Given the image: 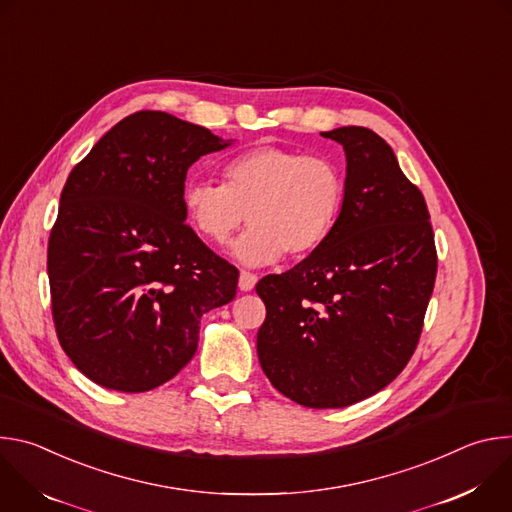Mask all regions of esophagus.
Segmentation results:
<instances>
[{
	"instance_id": "1",
	"label": "esophagus",
	"mask_w": 512,
	"mask_h": 512,
	"mask_svg": "<svg viewBox=\"0 0 512 512\" xmlns=\"http://www.w3.org/2000/svg\"><path fill=\"white\" fill-rule=\"evenodd\" d=\"M257 283V275L255 273H249V271H241L239 275V289L241 291H251Z\"/></svg>"
}]
</instances>
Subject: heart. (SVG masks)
Here are the masks:
<instances>
[{
    "mask_svg": "<svg viewBox=\"0 0 512 512\" xmlns=\"http://www.w3.org/2000/svg\"><path fill=\"white\" fill-rule=\"evenodd\" d=\"M344 200V178L326 158L281 148H253L223 168V186L188 182L182 206L192 229L225 245L245 218L251 229L231 247L237 261L261 267L285 251L306 257L332 235Z\"/></svg>",
    "mask_w": 512,
    "mask_h": 512,
    "instance_id": "b5f03b06",
    "label": "heart"
}]
</instances>
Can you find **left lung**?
Listing matches in <instances>:
<instances>
[{
    "instance_id": "obj_1",
    "label": "left lung",
    "mask_w": 512,
    "mask_h": 512,
    "mask_svg": "<svg viewBox=\"0 0 512 512\" xmlns=\"http://www.w3.org/2000/svg\"><path fill=\"white\" fill-rule=\"evenodd\" d=\"M322 135L346 156L342 210L318 251L257 283L267 308L257 354L281 395L338 409L379 393L405 369L437 255L423 194L391 145L358 125Z\"/></svg>"
}]
</instances>
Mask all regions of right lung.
<instances>
[{"instance_id":"obj_1","label":"right lung","mask_w":512,"mask_h":512,"mask_svg":"<svg viewBox=\"0 0 512 512\" xmlns=\"http://www.w3.org/2000/svg\"><path fill=\"white\" fill-rule=\"evenodd\" d=\"M233 143L164 111H137L72 168L48 241L62 350L93 383L143 393L176 377L200 318L229 304L239 271L186 225L188 168Z\"/></svg>"}]
</instances>
